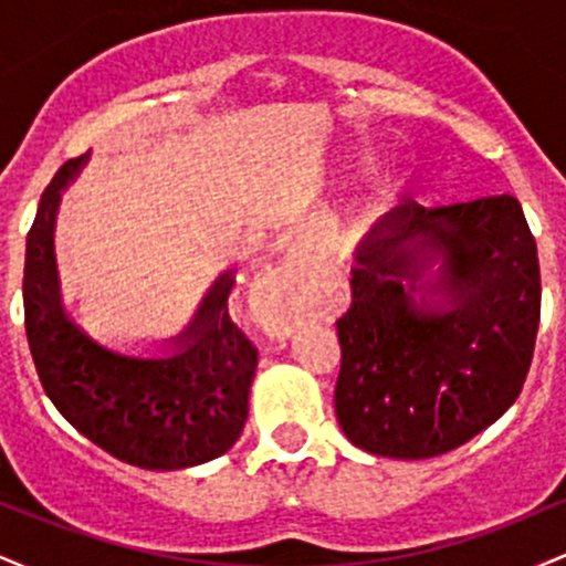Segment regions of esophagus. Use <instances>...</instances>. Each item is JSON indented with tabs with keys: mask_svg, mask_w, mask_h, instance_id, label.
<instances>
[{
	"mask_svg": "<svg viewBox=\"0 0 566 566\" xmlns=\"http://www.w3.org/2000/svg\"><path fill=\"white\" fill-rule=\"evenodd\" d=\"M263 295H265V311H269V327L276 335H290L295 333L297 324L303 322V308H301V292H297V279L292 269H282L276 274H271L263 282Z\"/></svg>",
	"mask_w": 566,
	"mask_h": 566,
	"instance_id": "esophagus-1",
	"label": "esophagus"
}]
</instances>
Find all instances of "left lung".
<instances>
[{
    "label": "left lung",
    "mask_w": 566,
    "mask_h": 566,
    "mask_svg": "<svg viewBox=\"0 0 566 566\" xmlns=\"http://www.w3.org/2000/svg\"><path fill=\"white\" fill-rule=\"evenodd\" d=\"M415 238L446 255L450 312L411 303ZM359 263L337 319L343 433L382 458L423 460L495 423L522 394L541 324L537 244L518 199L407 205L386 237L361 244Z\"/></svg>",
    "instance_id": "8db88e82"
}]
</instances>
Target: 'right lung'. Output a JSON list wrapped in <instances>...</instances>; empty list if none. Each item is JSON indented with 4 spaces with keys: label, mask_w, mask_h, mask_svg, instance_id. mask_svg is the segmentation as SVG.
<instances>
[{
    "label": "right lung",
    "mask_w": 566,
    "mask_h": 566,
    "mask_svg": "<svg viewBox=\"0 0 566 566\" xmlns=\"http://www.w3.org/2000/svg\"><path fill=\"white\" fill-rule=\"evenodd\" d=\"M84 157L69 159L39 199L25 237L23 316L44 394L76 431L116 460L175 471L223 454L242 433L258 348L226 311V279L172 359H127L95 346L63 316L53 258L57 191Z\"/></svg>",
    "instance_id": "obj_1"
}]
</instances>
